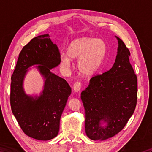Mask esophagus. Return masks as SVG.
I'll return each mask as SVG.
<instances>
[{"mask_svg":"<svg viewBox=\"0 0 152 152\" xmlns=\"http://www.w3.org/2000/svg\"><path fill=\"white\" fill-rule=\"evenodd\" d=\"M80 88H81V83L78 82H76L74 83V84L73 85V90L75 92H78Z\"/></svg>","mask_w":152,"mask_h":152,"instance_id":"esophagus-1","label":"esophagus"}]
</instances>
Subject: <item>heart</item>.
Segmentation results:
<instances>
[{"instance_id":"obj_1","label":"heart","mask_w":152,"mask_h":152,"mask_svg":"<svg viewBox=\"0 0 152 152\" xmlns=\"http://www.w3.org/2000/svg\"><path fill=\"white\" fill-rule=\"evenodd\" d=\"M107 47L104 40L93 37H80L71 41L66 50L60 58V64L69 69L72 60H78V68L82 75L92 76L104 63Z\"/></svg>"}]
</instances>
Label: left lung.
<instances>
[{
  "label": "left lung",
  "mask_w": 152,
  "mask_h": 152,
  "mask_svg": "<svg viewBox=\"0 0 152 152\" xmlns=\"http://www.w3.org/2000/svg\"><path fill=\"white\" fill-rule=\"evenodd\" d=\"M115 37L118 46L112 67L93 77L81 93L86 133L93 140H104L120 132L137 104V78L129 62V50Z\"/></svg>",
  "instance_id": "8db88e82"
}]
</instances>
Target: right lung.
<instances>
[{"label": "right lung", "mask_w": 152, "mask_h": 152, "mask_svg": "<svg viewBox=\"0 0 152 152\" xmlns=\"http://www.w3.org/2000/svg\"><path fill=\"white\" fill-rule=\"evenodd\" d=\"M59 64L57 45L49 34L40 35L23 48L11 78L12 113L25 134L34 139L49 140L59 133L61 116L71 94L66 80L51 72ZM31 66L37 69L44 80L39 94H27L23 87L25 76L33 68Z\"/></svg>", "instance_id": "1"}]
</instances>
